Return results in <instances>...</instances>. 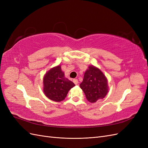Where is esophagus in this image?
I'll return each instance as SVG.
<instances>
[{"mask_svg":"<svg viewBox=\"0 0 148 148\" xmlns=\"http://www.w3.org/2000/svg\"><path fill=\"white\" fill-rule=\"evenodd\" d=\"M73 83H74L76 85L78 84V81L77 79H73Z\"/></svg>","mask_w":148,"mask_h":148,"instance_id":"esophagus-1","label":"esophagus"}]
</instances>
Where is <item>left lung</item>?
I'll use <instances>...</instances> for the list:
<instances>
[{"label":"left lung","instance_id":"1","mask_svg":"<svg viewBox=\"0 0 148 148\" xmlns=\"http://www.w3.org/2000/svg\"><path fill=\"white\" fill-rule=\"evenodd\" d=\"M79 86L85 94L87 100L91 103H95L104 98L109 91L106 75L94 65L88 66Z\"/></svg>","mask_w":148,"mask_h":148}]
</instances>
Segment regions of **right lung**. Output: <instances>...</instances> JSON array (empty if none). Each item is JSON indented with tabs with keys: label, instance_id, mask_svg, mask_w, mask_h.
Segmentation results:
<instances>
[{
	"label": "right lung",
	"instance_id": "add662e5",
	"mask_svg": "<svg viewBox=\"0 0 148 148\" xmlns=\"http://www.w3.org/2000/svg\"><path fill=\"white\" fill-rule=\"evenodd\" d=\"M75 84L65 78L59 65L47 71L43 78V92L49 99L60 102L65 99L69 91Z\"/></svg>",
	"mask_w": 148,
	"mask_h": 148
}]
</instances>
